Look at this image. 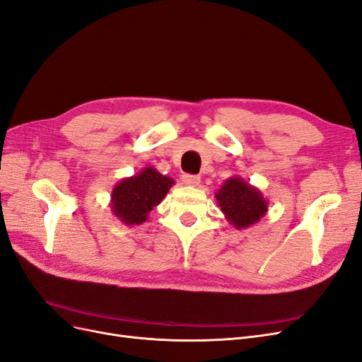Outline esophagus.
Listing matches in <instances>:
<instances>
[{"label": "esophagus", "mask_w": 362, "mask_h": 362, "mask_svg": "<svg viewBox=\"0 0 362 362\" xmlns=\"http://www.w3.org/2000/svg\"><path fill=\"white\" fill-rule=\"evenodd\" d=\"M181 181H182L184 185L196 187V185H199V182H200V177H199V175H190V173H185V175H182Z\"/></svg>", "instance_id": "obj_1"}]
</instances>
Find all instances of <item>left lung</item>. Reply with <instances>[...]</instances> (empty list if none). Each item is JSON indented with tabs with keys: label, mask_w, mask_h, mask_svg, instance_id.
Here are the masks:
<instances>
[{
	"label": "left lung",
	"mask_w": 362,
	"mask_h": 362,
	"mask_svg": "<svg viewBox=\"0 0 362 362\" xmlns=\"http://www.w3.org/2000/svg\"><path fill=\"white\" fill-rule=\"evenodd\" d=\"M215 199L226 220L238 230L258 223L267 212L269 202L263 193L238 175L224 181Z\"/></svg>",
	"instance_id": "1"
}]
</instances>
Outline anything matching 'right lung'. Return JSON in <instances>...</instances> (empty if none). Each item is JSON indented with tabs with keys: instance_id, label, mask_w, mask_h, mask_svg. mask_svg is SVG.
Instances as JSON below:
<instances>
[{
	"instance_id": "add662e5",
	"label": "right lung",
	"mask_w": 362,
	"mask_h": 362,
	"mask_svg": "<svg viewBox=\"0 0 362 362\" xmlns=\"http://www.w3.org/2000/svg\"><path fill=\"white\" fill-rule=\"evenodd\" d=\"M175 184L153 166L142 168L136 175L123 178L111 192V212L126 226H138L165 199Z\"/></svg>"
}]
</instances>
